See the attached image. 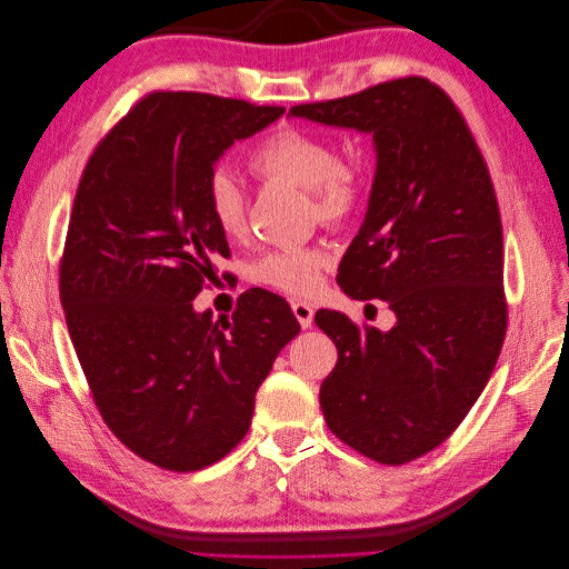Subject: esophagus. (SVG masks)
<instances>
[{"instance_id":"esophagus-1","label":"esophagus","mask_w":569,"mask_h":569,"mask_svg":"<svg viewBox=\"0 0 569 569\" xmlns=\"http://www.w3.org/2000/svg\"><path fill=\"white\" fill-rule=\"evenodd\" d=\"M291 313H295V318L299 320V325L303 327H311L313 322V306H308L303 301H291Z\"/></svg>"}]
</instances>
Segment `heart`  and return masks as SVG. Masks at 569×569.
<instances>
[{
    "instance_id": "obj_1",
    "label": "heart",
    "mask_w": 569,
    "mask_h": 569,
    "mask_svg": "<svg viewBox=\"0 0 569 569\" xmlns=\"http://www.w3.org/2000/svg\"><path fill=\"white\" fill-rule=\"evenodd\" d=\"M249 166L258 178L306 189L313 213L322 226L351 222L368 201L370 176L360 161L341 159L332 137L287 126L268 134L251 151ZM206 206L213 226L230 239L247 230V197L237 178L216 168L206 182ZM327 253L318 247H295L266 253L253 268V278L289 297H311L322 284Z\"/></svg>"
}]
</instances>
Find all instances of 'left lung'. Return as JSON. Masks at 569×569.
I'll list each match as a JSON object with an SVG mask.
<instances>
[{"instance_id":"8db88e82","label":"left lung","mask_w":569,"mask_h":569,"mask_svg":"<svg viewBox=\"0 0 569 569\" xmlns=\"http://www.w3.org/2000/svg\"><path fill=\"white\" fill-rule=\"evenodd\" d=\"M289 113L372 132L368 213L337 282L351 299L387 301L396 325L380 332L316 313L339 353L320 408L360 456L410 462L456 432L506 339L503 228L487 161L451 97L420 76Z\"/></svg>"}]
</instances>
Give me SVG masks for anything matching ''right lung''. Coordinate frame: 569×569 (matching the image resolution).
<instances>
[{
    "mask_svg": "<svg viewBox=\"0 0 569 569\" xmlns=\"http://www.w3.org/2000/svg\"><path fill=\"white\" fill-rule=\"evenodd\" d=\"M282 113L203 92H149L101 137L80 176L59 266L68 335L107 427L163 470H201L244 439L258 387L301 330L289 303L258 287L237 299L232 318L192 306L230 258L206 206L213 166Z\"/></svg>",
    "mask_w": 569,
    "mask_h": 569,
    "instance_id": "right-lung-1",
    "label": "right lung"
}]
</instances>
